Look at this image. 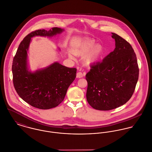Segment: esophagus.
<instances>
[{"mask_svg":"<svg viewBox=\"0 0 152 152\" xmlns=\"http://www.w3.org/2000/svg\"><path fill=\"white\" fill-rule=\"evenodd\" d=\"M84 76V74H83L82 72H77L76 74V77L77 78H82Z\"/></svg>","mask_w":152,"mask_h":152,"instance_id":"34e87169","label":"esophagus"}]
</instances>
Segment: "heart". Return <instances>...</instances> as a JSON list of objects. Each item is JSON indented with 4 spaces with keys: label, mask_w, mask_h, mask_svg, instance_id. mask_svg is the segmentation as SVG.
Masks as SVG:
<instances>
[{
    "label": "heart",
    "mask_w": 152,
    "mask_h": 152,
    "mask_svg": "<svg viewBox=\"0 0 152 152\" xmlns=\"http://www.w3.org/2000/svg\"><path fill=\"white\" fill-rule=\"evenodd\" d=\"M73 53L77 56H84V64L86 66H91L96 63L102 58L104 53V48L101 44H96L93 39H86L82 41L72 49ZM71 52H67L68 57L74 59Z\"/></svg>",
    "instance_id": "b5f03b06"
}]
</instances>
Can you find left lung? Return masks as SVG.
<instances>
[{
	"label": "left lung",
	"instance_id": "left-lung-1",
	"mask_svg": "<svg viewBox=\"0 0 152 152\" xmlns=\"http://www.w3.org/2000/svg\"><path fill=\"white\" fill-rule=\"evenodd\" d=\"M115 48L86 74V99L93 108L110 110L124 104L132 97L139 77L136 55L132 46L112 33Z\"/></svg>",
	"mask_w": 152,
	"mask_h": 152
}]
</instances>
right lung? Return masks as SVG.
I'll use <instances>...</instances> for the list:
<instances>
[{
  "mask_svg": "<svg viewBox=\"0 0 152 152\" xmlns=\"http://www.w3.org/2000/svg\"><path fill=\"white\" fill-rule=\"evenodd\" d=\"M64 31L53 28L48 31L40 29L31 32L21 42L13 58L12 73L15 89L25 102L36 108L50 109L61 103L76 78L77 70L55 61L44 68L31 71L28 53L31 39L35 36L52 37Z\"/></svg>",
  "mask_w": 152,
  "mask_h": 152,
  "instance_id": "1",
  "label": "right lung"
}]
</instances>
